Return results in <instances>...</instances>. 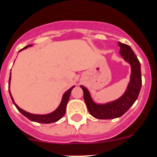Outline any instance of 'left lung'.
Instances as JSON below:
<instances>
[{
	"label": "left lung",
	"instance_id": "obj_1",
	"mask_svg": "<svg viewBox=\"0 0 157 157\" xmlns=\"http://www.w3.org/2000/svg\"><path fill=\"white\" fill-rule=\"evenodd\" d=\"M120 54L131 67V81L124 94L120 99L105 105H98L92 99L88 90L80 86L83 91V99L90 115L98 119H112L124 115L132 106L138 97L141 88V71L140 64L131 47L126 44L118 42Z\"/></svg>",
	"mask_w": 157,
	"mask_h": 157
}]
</instances>
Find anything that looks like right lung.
Returning <instances> with one entry per match:
<instances>
[{"label":"right lung","mask_w":157,"mask_h":157,"mask_svg":"<svg viewBox=\"0 0 157 157\" xmlns=\"http://www.w3.org/2000/svg\"><path fill=\"white\" fill-rule=\"evenodd\" d=\"M30 46H32V45H27V46L24 47L23 49L20 50V52ZM10 78H9V84H10ZM74 87V86H72L71 89H69L67 92H65V93H64V96H63L62 97V100H61V104H60V105L58 106V108L55 111H54L53 112H52V113L50 114H48V115H34V114L29 113V112L23 110V109H20V107H19L18 105L14 102L12 96H11L10 90H9V93H10L11 99H12L13 102V104L15 105V106L17 107V109H18V111H20V112H21L25 117L29 118V119L31 120V121H35V122L43 123V124H49V123H53V122H55V121H58V120L61 119V118L64 116V114H65L66 112V106H67V102H68L70 96H71V90H73V88Z\"/></svg>","instance_id":"right-lung-1"}]
</instances>
